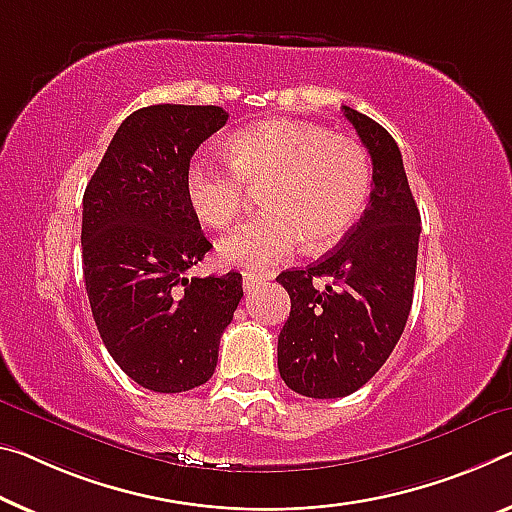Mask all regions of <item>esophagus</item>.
I'll list each match as a JSON object with an SVG mask.
<instances>
[{
	"mask_svg": "<svg viewBox=\"0 0 512 512\" xmlns=\"http://www.w3.org/2000/svg\"><path fill=\"white\" fill-rule=\"evenodd\" d=\"M267 281V274H256V272H242V288L247 290H254L261 286V283Z\"/></svg>",
	"mask_w": 512,
	"mask_h": 512,
	"instance_id": "esophagus-1",
	"label": "esophagus"
}]
</instances>
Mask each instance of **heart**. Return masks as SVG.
<instances>
[{"label": "heart", "mask_w": 512, "mask_h": 512, "mask_svg": "<svg viewBox=\"0 0 512 512\" xmlns=\"http://www.w3.org/2000/svg\"><path fill=\"white\" fill-rule=\"evenodd\" d=\"M229 167L192 160L185 196L201 224L226 229L245 208L249 190L263 212L219 242L226 265L265 272L306 242L327 249L348 233L371 194V157L357 139L302 121H265L226 139Z\"/></svg>", "instance_id": "heart-1"}]
</instances>
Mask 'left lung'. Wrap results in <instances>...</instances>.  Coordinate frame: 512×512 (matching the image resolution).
I'll list each match as a JSON object with an SVG mask.
<instances>
[{"label": "left lung", "instance_id": "1", "mask_svg": "<svg viewBox=\"0 0 512 512\" xmlns=\"http://www.w3.org/2000/svg\"><path fill=\"white\" fill-rule=\"evenodd\" d=\"M343 114L371 153V201L336 249L277 277L290 295L279 373L309 398L350 396L380 371L410 316L419 254L421 215L398 144L357 109L343 105Z\"/></svg>", "mask_w": 512, "mask_h": 512}]
</instances>
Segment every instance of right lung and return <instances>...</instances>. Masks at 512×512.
Masks as SVG:
<instances>
[{"mask_svg": "<svg viewBox=\"0 0 512 512\" xmlns=\"http://www.w3.org/2000/svg\"><path fill=\"white\" fill-rule=\"evenodd\" d=\"M229 114L151 105L125 119L84 192L82 261L93 320L139 387L180 393L208 382L242 300V274L190 277L212 249L185 196L196 148Z\"/></svg>", "mask_w": 512, "mask_h": 512, "instance_id": "right-lung-1", "label": "right lung"}]
</instances>
